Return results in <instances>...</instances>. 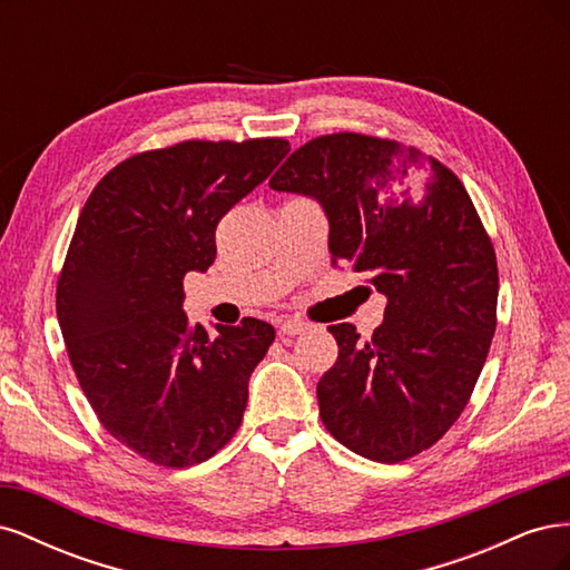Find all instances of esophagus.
<instances>
[{"mask_svg":"<svg viewBox=\"0 0 570 570\" xmlns=\"http://www.w3.org/2000/svg\"><path fill=\"white\" fill-rule=\"evenodd\" d=\"M304 331H308V323L302 321V318H287V321L281 323V333L283 335L295 337V335H302Z\"/></svg>","mask_w":570,"mask_h":570,"instance_id":"esophagus-1","label":"esophagus"}]
</instances>
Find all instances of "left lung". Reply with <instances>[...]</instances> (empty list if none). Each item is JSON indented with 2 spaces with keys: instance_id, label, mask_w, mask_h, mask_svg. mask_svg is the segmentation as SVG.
Masks as SVG:
<instances>
[{
  "instance_id": "1",
  "label": "left lung",
  "mask_w": 570,
  "mask_h": 570,
  "mask_svg": "<svg viewBox=\"0 0 570 570\" xmlns=\"http://www.w3.org/2000/svg\"><path fill=\"white\" fill-rule=\"evenodd\" d=\"M268 185L314 197L333 264L387 297L371 340L327 327L340 352L316 387L323 425L371 461L421 454L469 404L497 327V256L469 193L421 149L358 132L302 145Z\"/></svg>"
}]
</instances>
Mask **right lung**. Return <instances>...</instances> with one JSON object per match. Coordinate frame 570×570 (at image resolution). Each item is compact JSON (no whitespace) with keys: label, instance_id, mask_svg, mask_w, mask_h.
<instances>
[{"label":"right lung","instance_id":"obj_1","mask_svg":"<svg viewBox=\"0 0 570 570\" xmlns=\"http://www.w3.org/2000/svg\"><path fill=\"white\" fill-rule=\"evenodd\" d=\"M287 151L283 137L142 151L82 206L57 283L66 352L99 423L151 463H202L243 423L273 325L243 318L212 337L183 312V278L214 264L218 220Z\"/></svg>","mask_w":570,"mask_h":570}]
</instances>
